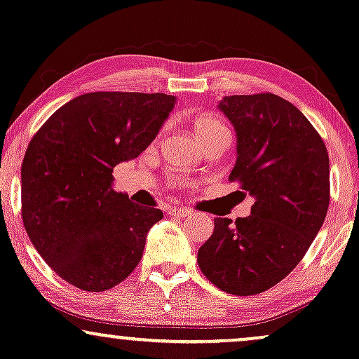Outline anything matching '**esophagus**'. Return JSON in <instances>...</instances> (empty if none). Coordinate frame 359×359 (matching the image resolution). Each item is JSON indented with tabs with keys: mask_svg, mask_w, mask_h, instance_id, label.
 <instances>
[{
	"mask_svg": "<svg viewBox=\"0 0 359 359\" xmlns=\"http://www.w3.org/2000/svg\"><path fill=\"white\" fill-rule=\"evenodd\" d=\"M169 213L175 217H188V215H191V210L187 207H172L171 210H169Z\"/></svg>",
	"mask_w": 359,
	"mask_h": 359,
	"instance_id": "34e87169",
	"label": "esophagus"
}]
</instances>
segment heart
I'll return each mask as SVG.
<instances>
[{
  "mask_svg": "<svg viewBox=\"0 0 359 359\" xmlns=\"http://www.w3.org/2000/svg\"><path fill=\"white\" fill-rule=\"evenodd\" d=\"M191 128H193V134L196 137V140L203 139V137H208L212 134H217V132L227 130V127H225L224 123L212 114H201L198 116H195L191 122Z\"/></svg>",
  "mask_w": 359,
  "mask_h": 359,
  "instance_id": "1",
  "label": "heart"
}]
</instances>
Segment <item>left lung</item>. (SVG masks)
Segmentation results:
<instances>
[{"instance_id": "obj_1", "label": "left lung", "mask_w": 359, "mask_h": 359, "mask_svg": "<svg viewBox=\"0 0 359 359\" xmlns=\"http://www.w3.org/2000/svg\"><path fill=\"white\" fill-rule=\"evenodd\" d=\"M219 108L237 134L229 180L255 205L236 222L217 217L198 266L222 292L257 295L295 269L320 231L331 200L329 154L307 116L281 96H224Z\"/></svg>"}]
</instances>
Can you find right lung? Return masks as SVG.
<instances>
[{
  "mask_svg": "<svg viewBox=\"0 0 359 359\" xmlns=\"http://www.w3.org/2000/svg\"><path fill=\"white\" fill-rule=\"evenodd\" d=\"M175 100L164 93H86L32 137L22 163L23 225L43 261L76 288L110 290L139 264L163 212L116 193L111 172L146 151Z\"/></svg>",
  "mask_w": 359,
  "mask_h": 359,
  "instance_id": "right-lung-1",
  "label": "right lung"
}]
</instances>
